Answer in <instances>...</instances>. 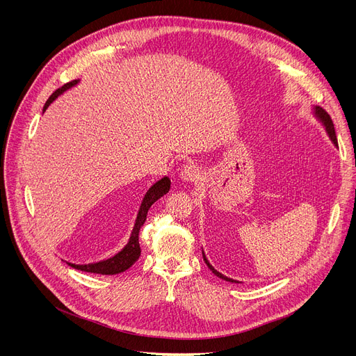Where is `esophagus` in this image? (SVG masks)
Wrapping results in <instances>:
<instances>
[{
  "instance_id": "esophagus-1",
  "label": "esophagus",
  "mask_w": 356,
  "mask_h": 356,
  "mask_svg": "<svg viewBox=\"0 0 356 356\" xmlns=\"http://www.w3.org/2000/svg\"><path fill=\"white\" fill-rule=\"evenodd\" d=\"M180 177L186 181H195L199 179V168L195 164H184L180 170Z\"/></svg>"
}]
</instances>
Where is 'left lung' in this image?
<instances>
[{
	"label": "left lung",
	"instance_id": "left-lung-1",
	"mask_svg": "<svg viewBox=\"0 0 356 356\" xmlns=\"http://www.w3.org/2000/svg\"><path fill=\"white\" fill-rule=\"evenodd\" d=\"M314 109V115H316V118L317 120H321V122L325 125V128H326V133L329 134V137H330V140H332V143L334 144V145H338V138H336V133H334V127H333V122H332V120H330V115L327 114V112L323 109V108H321V106H314L313 108ZM202 254H203V259H204V263H207V266L209 267V270L215 274V275H218L219 278H222V280H225V282H231V283H238L236 280H232V278H229V277H227V275H223V274H220L219 271H216L212 266H211V263L208 261V258H207V255H204V252L202 251Z\"/></svg>",
	"mask_w": 356,
	"mask_h": 356
}]
</instances>
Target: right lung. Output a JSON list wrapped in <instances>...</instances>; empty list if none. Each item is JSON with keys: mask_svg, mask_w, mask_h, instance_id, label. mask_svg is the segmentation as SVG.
<instances>
[{"mask_svg": "<svg viewBox=\"0 0 356 356\" xmlns=\"http://www.w3.org/2000/svg\"><path fill=\"white\" fill-rule=\"evenodd\" d=\"M78 82L79 81H72V82L63 85L62 88L56 89L50 95V98L46 101L44 106H43V112L47 109V106L56 98H58L59 95H62L65 90L70 89L72 86L78 85ZM168 191H170V179H168L167 176H164L163 179L157 180L152 186V188L147 191L145 196L143 197L141 207L138 209L137 219H136V223H134V228H133V231H131V235H129V239L127 242V245L120 252H117L114 257L102 259V261H98V263H90V264H72V263H67V264L70 267H73V268L81 270V271L95 273V274H102V275H114V274H120V273H124L125 270H128L131 266L136 263V261L140 257V254H141V248H140V244H138V234H140V228L143 227V223L147 219L148 209L152 208V204L157 199H160Z\"/></svg>", "mask_w": 356, "mask_h": 356, "instance_id": "1", "label": "right lung"}]
</instances>
